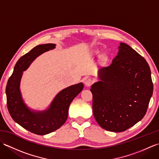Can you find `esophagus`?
<instances>
[{"instance_id":"1","label":"esophagus","mask_w":159,"mask_h":159,"mask_svg":"<svg viewBox=\"0 0 159 159\" xmlns=\"http://www.w3.org/2000/svg\"><path fill=\"white\" fill-rule=\"evenodd\" d=\"M93 83V80L91 79H87L85 80V85L86 87H90L92 85V83Z\"/></svg>"}]
</instances>
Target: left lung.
Masks as SVG:
<instances>
[{
	"instance_id": "1",
	"label": "left lung",
	"mask_w": 159,
	"mask_h": 159,
	"mask_svg": "<svg viewBox=\"0 0 159 159\" xmlns=\"http://www.w3.org/2000/svg\"><path fill=\"white\" fill-rule=\"evenodd\" d=\"M92 85L93 113L104 129L123 132L146 113L153 93L151 71L143 57L125 43L109 66L98 71Z\"/></svg>"
}]
</instances>
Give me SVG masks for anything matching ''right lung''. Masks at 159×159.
Segmentation results:
<instances>
[{"label":"right lung","instance_id":"right-lung-1","mask_svg":"<svg viewBox=\"0 0 159 159\" xmlns=\"http://www.w3.org/2000/svg\"><path fill=\"white\" fill-rule=\"evenodd\" d=\"M55 43L37 46L20 57L6 87L7 104L12 119L24 128L39 135L52 133L66 122L70 103L83 89V84L80 83L61 90L45 111H31L24 102L20 90L23 72L37 57L55 48Z\"/></svg>","mask_w":159,"mask_h":159}]
</instances>
